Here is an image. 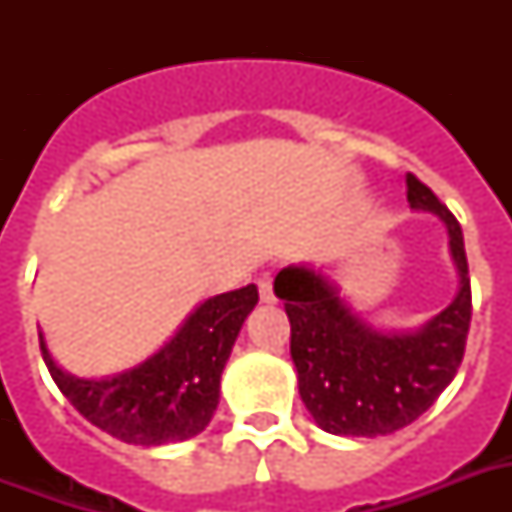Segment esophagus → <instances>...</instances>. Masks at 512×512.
I'll use <instances>...</instances> for the list:
<instances>
[{
	"mask_svg": "<svg viewBox=\"0 0 512 512\" xmlns=\"http://www.w3.org/2000/svg\"><path fill=\"white\" fill-rule=\"evenodd\" d=\"M257 289H260V303H265V305L276 303V295H273V284H271V279H268V276H263V279L257 281Z\"/></svg>",
	"mask_w": 512,
	"mask_h": 512,
	"instance_id": "esophagus-1",
	"label": "esophagus"
}]
</instances>
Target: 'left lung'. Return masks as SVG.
Segmentation results:
<instances>
[{"label":"left lung","mask_w":512,"mask_h":512,"mask_svg":"<svg viewBox=\"0 0 512 512\" xmlns=\"http://www.w3.org/2000/svg\"><path fill=\"white\" fill-rule=\"evenodd\" d=\"M406 199L446 225L457 295L417 329H385L308 263L281 268L273 292L292 327L289 353L305 409L332 436H388L406 428L454 380L470 329V276L462 228L428 185L406 175Z\"/></svg>","instance_id":"obj_1"}]
</instances>
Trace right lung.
<instances>
[{
    "instance_id": "obj_1",
    "label": "right lung",
    "mask_w": 512,
    "mask_h": 512,
    "mask_svg": "<svg viewBox=\"0 0 512 512\" xmlns=\"http://www.w3.org/2000/svg\"><path fill=\"white\" fill-rule=\"evenodd\" d=\"M255 305V284L207 297L146 361L106 377L66 372L42 332L39 348L60 393L92 425L124 444H175L199 436L212 420L220 401V374Z\"/></svg>"
}]
</instances>
